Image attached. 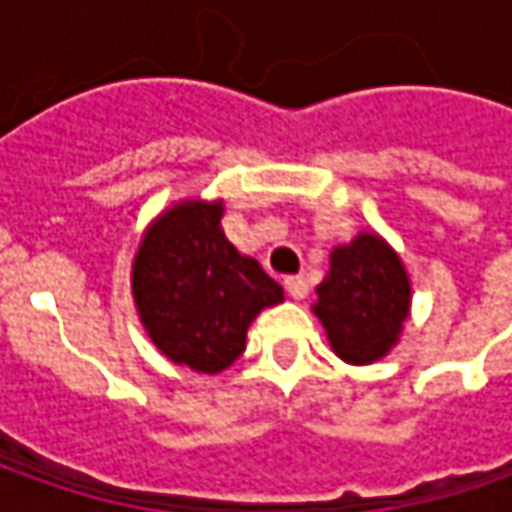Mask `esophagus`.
Returning a JSON list of instances; mask_svg holds the SVG:
<instances>
[{
  "label": "esophagus",
  "instance_id": "esophagus-1",
  "mask_svg": "<svg viewBox=\"0 0 512 512\" xmlns=\"http://www.w3.org/2000/svg\"><path fill=\"white\" fill-rule=\"evenodd\" d=\"M285 287H287V293H290L293 299H305V296H307L305 276H287Z\"/></svg>",
  "mask_w": 512,
  "mask_h": 512
}]
</instances>
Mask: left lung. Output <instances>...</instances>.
Returning <instances> with one entry per match:
<instances>
[{"label":"left lung","instance_id":"8db88e82","mask_svg":"<svg viewBox=\"0 0 512 512\" xmlns=\"http://www.w3.org/2000/svg\"><path fill=\"white\" fill-rule=\"evenodd\" d=\"M316 293L319 302L313 310L333 350L350 364L382 359L399 339L410 307V282L402 262L373 233L333 250L330 273Z\"/></svg>","mask_w":512,"mask_h":512}]
</instances>
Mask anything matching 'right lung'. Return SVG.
<instances>
[{
  "instance_id": "1",
  "label": "right lung",
  "mask_w": 512,
  "mask_h": 512,
  "mask_svg": "<svg viewBox=\"0 0 512 512\" xmlns=\"http://www.w3.org/2000/svg\"><path fill=\"white\" fill-rule=\"evenodd\" d=\"M222 202H185L150 227L133 265V296L153 344L196 373H219L245 350L247 325L282 287L219 227Z\"/></svg>"
}]
</instances>
